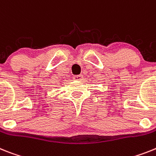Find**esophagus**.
Returning <instances> with one entry per match:
<instances>
[{"label":"esophagus","mask_w":156,"mask_h":156,"mask_svg":"<svg viewBox=\"0 0 156 156\" xmlns=\"http://www.w3.org/2000/svg\"><path fill=\"white\" fill-rule=\"evenodd\" d=\"M82 78H83V76L81 75V74H79V75H74L73 79H74L75 81H82Z\"/></svg>","instance_id":"1"}]
</instances>
